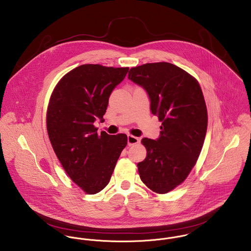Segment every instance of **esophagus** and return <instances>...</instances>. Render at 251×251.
Returning a JSON list of instances; mask_svg holds the SVG:
<instances>
[{"label": "esophagus", "mask_w": 251, "mask_h": 251, "mask_svg": "<svg viewBox=\"0 0 251 251\" xmlns=\"http://www.w3.org/2000/svg\"><path fill=\"white\" fill-rule=\"evenodd\" d=\"M140 142V138L139 137H136L132 135H128V145L131 146V145H135Z\"/></svg>", "instance_id": "esophagus-1"}]
</instances>
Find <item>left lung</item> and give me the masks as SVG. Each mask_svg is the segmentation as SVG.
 I'll list each match as a JSON object with an SVG mask.
<instances>
[{
	"mask_svg": "<svg viewBox=\"0 0 251 251\" xmlns=\"http://www.w3.org/2000/svg\"><path fill=\"white\" fill-rule=\"evenodd\" d=\"M128 78L142 87L150 108L161 121L157 139L142 138L146 157L137 163L143 183L165 194L179 185L201 154L207 129V110L199 82L167 62L148 63L129 72Z\"/></svg>",
	"mask_w": 251,
	"mask_h": 251,
	"instance_id": "left-lung-1",
	"label": "left lung"
}]
</instances>
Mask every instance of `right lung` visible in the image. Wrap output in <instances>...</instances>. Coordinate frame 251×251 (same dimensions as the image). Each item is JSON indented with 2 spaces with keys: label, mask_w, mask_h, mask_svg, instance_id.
<instances>
[{
  "label": "right lung",
  "mask_w": 251,
  "mask_h": 251,
  "mask_svg": "<svg viewBox=\"0 0 251 251\" xmlns=\"http://www.w3.org/2000/svg\"><path fill=\"white\" fill-rule=\"evenodd\" d=\"M129 68L82 65L61 78L50 99L47 129L66 173L86 193L97 194L109 183L127 135L97 133L109 97Z\"/></svg>",
  "instance_id": "obj_1"
}]
</instances>
